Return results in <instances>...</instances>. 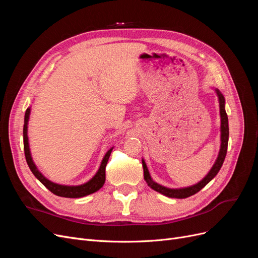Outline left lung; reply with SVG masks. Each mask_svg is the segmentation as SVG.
<instances>
[{
	"label": "left lung",
	"mask_w": 258,
	"mask_h": 258,
	"mask_svg": "<svg viewBox=\"0 0 258 258\" xmlns=\"http://www.w3.org/2000/svg\"><path fill=\"white\" fill-rule=\"evenodd\" d=\"M215 92L218 97V102H220V115H221V147L220 152H218L217 158L214 162V165L211 168V170L208 172V174L201 179L197 184H194L188 187H182V188H169V187L162 186L158 183H156L152 178L148 169L146 167V163L144 159H142V166L144 171V179L146 181L147 185L153 188L154 190L162 194L163 196H167L169 198H177V199H184L187 197H190L192 195L197 194L199 190H201L204 187L213 179L218 171L221 170L223 162L226 157V153H227V146H228V138H229V127H228V117L225 111V98L223 93L215 88Z\"/></svg>",
	"instance_id": "left-lung-1"
}]
</instances>
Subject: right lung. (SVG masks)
Wrapping results in <instances>:
<instances>
[{
  "instance_id": "right-lung-1",
  "label": "right lung",
  "mask_w": 258,
  "mask_h": 258,
  "mask_svg": "<svg viewBox=\"0 0 258 258\" xmlns=\"http://www.w3.org/2000/svg\"><path fill=\"white\" fill-rule=\"evenodd\" d=\"M30 113H31V107H28L25 114V124H23V147H25V155H26V160H27L28 166L38 181H40L46 188L49 189L52 194L57 195V196H60V197H66V198H82L85 196H88L90 194L98 191L105 182V167L107 165L108 158H110V155L114 147L110 148V150L107 151V153L104 155V157L102 161H101V165L97 171V173L93 175L88 182L81 185H72V186L53 183L41 173V171L38 170L37 167L35 166V163L32 159V156H31L29 138H28V122L30 118Z\"/></svg>"
}]
</instances>
